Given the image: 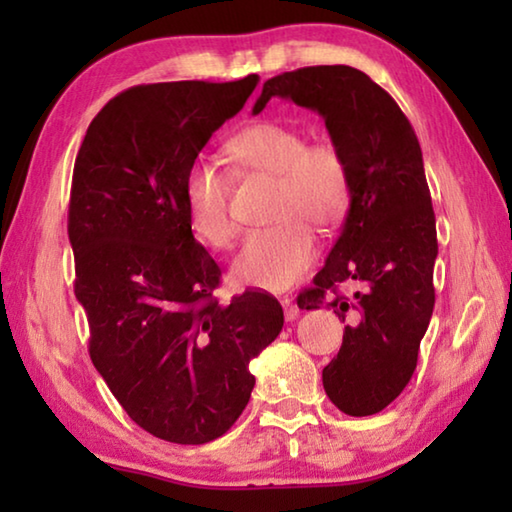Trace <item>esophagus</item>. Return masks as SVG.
Listing matches in <instances>:
<instances>
[{
  "instance_id": "esophagus-1",
  "label": "esophagus",
  "mask_w": 512,
  "mask_h": 512,
  "mask_svg": "<svg viewBox=\"0 0 512 512\" xmlns=\"http://www.w3.org/2000/svg\"><path fill=\"white\" fill-rule=\"evenodd\" d=\"M280 302H282V309H284V318H287V320H296L298 314H300V309H298L296 302H293L291 298H282Z\"/></svg>"
}]
</instances>
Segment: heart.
Returning <instances> with one entry per match:
<instances>
[{"label":"heart","instance_id":"heart-1","mask_svg":"<svg viewBox=\"0 0 512 512\" xmlns=\"http://www.w3.org/2000/svg\"><path fill=\"white\" fill-rule=\"evenodd\" d=\"M225 158L241 173L275 176L273 225L253 230L232 262V277L244 287L282 291L316 257L314 223L320 230L343 221L352 198L348 162L332 144H307L296 126L259 121L225 142ZM189 225L198 239L228 248L237 237L230 216V183L221 169L194 162L183 183Z\"/></svg>","mask_w":512,"mask_h":512}]
</instances>
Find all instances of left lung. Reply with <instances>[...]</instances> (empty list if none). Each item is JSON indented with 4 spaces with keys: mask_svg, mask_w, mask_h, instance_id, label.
Segmentation results:
<instances>
[{
    "mask_svg": "<svg viewBox=\"0 0 512 512\" xmlns=\"http://www.w3.org/2000/svg\"><path fill=\"white\" fill-rule=\"evenodd\" d=\"M273 97L318 112L348 162L352 198L341 235L298 307L332 309L343 320L341 350L323 368L325 393L354 418L375 415L411 381L436 302V216L420 142L391 94L348 65L273 76L253 115Z\"/></svg>",
    "mask_w": 512,
    "mask_h": 512,
    "instance_id": "left-lung-1",
    "label": "left lung"
}]
</instances>
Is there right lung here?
Segmentation results:
<instances>
[{"label":"right lung","instance_id":"obj_1","mask_svg":"<svg viewBox=\"0 0 512 512\" xmlns=\"http://www.w3.org/2000/svg\"><path fill=\"white\" fill-rule=\"evenodd\" d=\"M257 83L135 85L101 108L76 155L67 232L90 359L124 411L169 443H210L237 422L250 361L284 325L268 293L214 298L221 268L194 239L183 194Z\"/></svg>","mask_w":512,"mask_h":512}]
</instances>
